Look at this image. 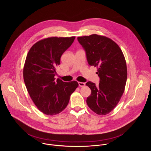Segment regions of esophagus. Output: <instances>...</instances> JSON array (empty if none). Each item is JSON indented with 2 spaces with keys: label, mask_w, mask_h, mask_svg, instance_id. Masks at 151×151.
<instances>
[{
  "label": "esophagus",
  "mask_w": 151,
  "mask_h": 151,
  "mask_svg": "<svg viewBox=\"0 0 151 151\" xmlns=\"http://www.w3.org/2000/svg\"><path fill=\"white\" fill-rule=\"evenodd\" d=\"M78 86L81 87L84 86H86V84L84 83H82V82H78Z\"/></svg>",
  "instance_id": "obj_1"
}]
</instances>
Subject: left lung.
I'll list each match as a JSON object with an SVG mask.
<instances>
[{
	"label": "left lung",
	"mask_w": 151,
	"mask_h": 151,
	"mask_svg": "<svg viewBox=\"0 0 151 151\" xmlns=\"http://www.w3.org/2000/svg\"><path fill=\"white\" fill-rule=\"evenodd\" d=\"M86 53L89 65L98 68V86L86 83L91 90L86 104L92 111L105 115L116 106L124 91L127 78V65L123 53L117 44L104 36L92 34L77 38Z\"/></svg>",
	"instance_id": "obj_1"
}]
</instances>
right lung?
I'll use <instances>...</instances> for the list:
<instances>
[{
  "label": "right lung",
  "instance_id": "right-lung-1",
  "mask_svg": "<svg viewBox=\"0 0 151 151\" xmlns=\"http://www.w3.org/2000/svg\"><path fill=\"white\" fill-rule=\"evenodd\" d=\"M75 37H50L35 43L29 50L23 70L24 81L32 101L47 115H55L67 106L77 81L55 80L60 58L73 43Z\"/></svg>",
  "mask_w": 151,
  "mask_h": 151
}]
</instances>
